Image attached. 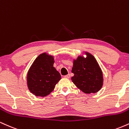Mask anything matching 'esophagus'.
<instances>
[{
    "label": "esophagus",
    "instance_id": "34e87169",
    "mask_svg": "<svg viewBox=\"0 0 129 129\" xmlns=\"http://www.w3.org/2000/svg\"><path fill=\"white\" fill-rule=\"evenodd\" d=\"M64 78H67V79H69V78H70V74H68V75H66V76H64Z\"/></svg>",
    "mask_w": 129,
    "mask_h": 129
}]
</instances>
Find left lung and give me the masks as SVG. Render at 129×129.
Returning a JSON list of instances; mask_svg holds the SVG:
<instances>
[{"mask_svg":"<svg viewBox=\"0 0 129 129\" xmlns=\"http://www.w3.org/2000/svg\"><path fill=\"white\" fill-rule=\"evenodd\" d=\"M87 57L79 56L73 62L72 72V82L76 86L87 94L96 93L101 88L103 77L94 56L86 53Z\"/></svg>","mask_w":129,"mask_h":129,"instance_id":"1","label":"left lung"}]
</instances>
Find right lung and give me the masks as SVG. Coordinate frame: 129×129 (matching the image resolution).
<instances>
[{
	"label": "right lung",
	"mask_w": 129,
	"mask_h": 129,
	"mask_svg": "<svg viewBox=\"0 0 129 129\" xmlns=\"http://www.w3.org/2000/svg\"><path fill=\"white\" fill-rule=\"evenodd\" d=\"M53 63V56L42 53L35 59L29 69L27 85L29 91L36 96L44 97L49 94L61 79Z\"/></svg>",
	"instance_id": "1"
}]
</instances>
